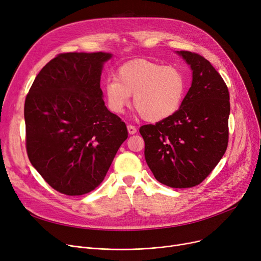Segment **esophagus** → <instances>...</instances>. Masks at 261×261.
Listing matches in <instances>:
<instances>
[{"label":"esophagus","instance_id":"1","mask_svg":"<svg viewBox=\"0 0 261 261\" xmlns=\"http://www.w3.org/2000/svg\"><path fill=\"white\" fill-rule=\"evenodd\" d=\"M127 128H128V132H129V134H135L136 133V128L134 127V126H132V125H128L127 126Z\"/></svg>","mask_w":261,"mask_h":261}]
</instances>
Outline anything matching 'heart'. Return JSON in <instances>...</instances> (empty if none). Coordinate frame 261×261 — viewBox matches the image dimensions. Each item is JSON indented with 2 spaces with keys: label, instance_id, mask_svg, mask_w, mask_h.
<instances>
[{
  "label": "heart",
  "instance_id": "obj_1",
  "mask_svg": "<svg viewBox=\"0 0 261 261\" xmlns=\"http://www.w3.org/2000/svg\"><path fill=\"white\" fill-rule=\"evenodd\" d=\"M186 90L187 78L180 68L135 59L121 65L116 79L108 80L103 91L111 112L121 113L133 95V107L141 116L158 122L179 111Z\"/></svg>",
  "mask_w": 261,
  "mask_h": 261
}]
</instances>
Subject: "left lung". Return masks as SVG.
<instances>
[{
	"label": "left lung",
	"mask_w": 261,
	"mask_h": 261,
	"mask_svg": "<svg viewBox=\"0 0 261 261\" xmlns=\"http://www.w3.org/2000/svg\"><path fill=\"white\" fill-rule=\"evenodd\" d=\"M193 70V82L175 114L144 125L145 159L155 179L169 187L203 182L228 144L229 93L211 62L197 53L179 51Z\"/></svg>",
	"instance_id": "left-lung-1"
}]
</instances>
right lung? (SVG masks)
I'll list each match as a JSON object with an SVG mask.
<instances>
[{"mask_svg":"<svg viewBox=\"0 0 261 261\" xmlns=\"http://www.w3.org/2000/svg\"><path fill=\"white\" fill-rule=\"evenodd\" d=\"M107 53L59 54L37 75L24 105L26 151L55 190L81 196L97 187L128 138L102 99Z\"/></svg>","mask_w":261,"mask_h":261,"instance_id":"obj_1","label":"right lung"}]
</instances>
